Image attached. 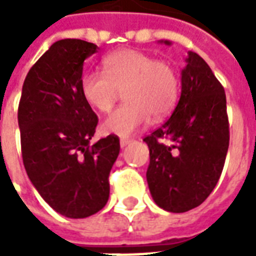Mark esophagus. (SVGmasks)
<instances>
[{
	"label": "esophagus",
	"mask_w": 256,
	"mask_h": 256,
	"mask_svg": "<svg viewBox=\"0 0 256 256\" xmlns=\"http://www.w3.org/2000/svg\"><path fill=\"white\" fill-rule=\"evenodd\" d=\"M130 142H132V140L122 138V140H120V146H122V148H124V146L130 144Z\"/></svg>",
	"instance_id": "1"
}]
</instances>
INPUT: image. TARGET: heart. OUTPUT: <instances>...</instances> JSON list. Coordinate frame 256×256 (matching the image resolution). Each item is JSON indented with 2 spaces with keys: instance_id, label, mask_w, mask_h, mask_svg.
<instances>
[{
  "instance_id": "b5f03b06",
  "label": "heart",
  "mask_w": 256,
  "mask_h": 256,
  "mask_svg": "<svg viewBox=\"0 0 256 256\" xmlns=\"http://www.w3.org/2000/svg\"><path fill=\"white\" fill-rule=\"evenodd\" d=\"M104 72L89 71L80 78V94L101 112L110 111L123 90V106L101 124L104 133L126 137L176 106L180 78L172 64L134 49H122L102 60Z\"/></svg>"
}]
</instances>
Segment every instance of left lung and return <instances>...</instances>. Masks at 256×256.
I'll return each instance as SVG.
<instances>
[{"label": "left lung", "instance_id": "8db88e82", "mask_svg": "<svg viewBox=\"0 0 256 256\" xmlns=\"http://www.w3.org/2000/svg\"><path fill=\"white\" fill-rule=\"evenodd\" d=\"M185 62L176 110L144 138L150 148V192L155 203L170 212L189 211L208 198L229 148L225 90L198 53L188 52Z\"/></svg>", "mask_w": 256, "mask_h": 256}]
</instances>
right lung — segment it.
<instances>
[{"label": "right lung", "mask_w": 256, "mask_h": 256, "mask_svg": "<svg viewBox=\"0 0 256 256\" xmlns=\"http://www.w3.org/2000/svg\"><path fill=\"white\" fill-rule=\"evenodd\" d=\"M97 49L82 40L54 42L27 74L18 111L31 184L56 212L75 220L106 204L120 150L114 134L90 141L98 119L80 94V78L84 60Z\"/></svg>", "instance_id": "1"}]
</instances>
